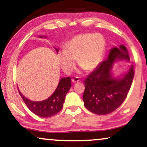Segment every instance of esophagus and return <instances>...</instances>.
<instances>
[{
    "mask_svg": "<svg viewBox=\"0 0 147 147\" xmlns=\"http://www.w3.org/2000/svg\"><path fill=\"white\" fill-rule=\"evenodd\" d=\"M72 83H77V82H79V79L78 77H75V78L72 79Z\"/></svg>",
    "mask_w": 147,
    "mask_h": 147,
    "instance_id": "1",
    "label": "esophagus"
}]
</instances>
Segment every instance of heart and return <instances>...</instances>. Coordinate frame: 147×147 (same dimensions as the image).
Returning <instances> with one entry per match:
<instances>
[{
	"label": "heart",
	"mask_w": 147,
	"mask_h": 147,
	"mask_svg": "<svg viewBox=\"0 0 147 147\" xmlns=\"http://www.w3.org/2000/svg\"><path fill=\"white\" fill-rule=\"evenodd\" d=\"M106 49V40L100 34H79L67 43L65 49L57 54L60 66L70 74L76 63L88 71L95 70L102 62Z\"/></svg>",
	"instance_id": "1"
}]
</instances>
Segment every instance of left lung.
I'll return each instance as SVG.
<instances>
[{
	"mask_svg": "<svg viewBox=\"0 0 147 147\" xmlns=\"http://www.w3.org/2000/svg\"><path fill=\"white\" fill-rule=\"evenodd\" d=\"M129 61L127 49L120 45L111 49L107 59L102 61L84 81L83 95L84 106L97 115L113 112L122 104L127 96L134 77L133 65L120 76H114L113 68L117 61Z\"/></svg>",
	"mask_w": 147,
	"mask_h": 147,
	"instance_id": "obj_1",
	"label": "left lung"
}]
</instances>
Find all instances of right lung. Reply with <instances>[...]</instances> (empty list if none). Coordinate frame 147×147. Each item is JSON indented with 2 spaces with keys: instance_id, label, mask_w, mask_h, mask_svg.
I'll return each instance as SVG.
<instances>
[{
  "instance_id": "1",
  "label": "right lung",
  "mask_w": 147,
  "mask_h": 147,
  "mask_svg": "<svg viewBox=\"0 0 147 147\" xmlns=\"http://www.w3.org/2000/svg\"><path fill=\"white\" fill-rule=\"evenodd\" d=\"M39 38H45V36H39ZM57 52L59 50L55 48ZM70 77H64L59 80L56 90L52 95L45 100L40 102L32 101L25 97L19 91L23 102L33 113L41 117H49L58 113L61 110L65 100V95L71 87Z\"/></svg>"
}]
</instances>
